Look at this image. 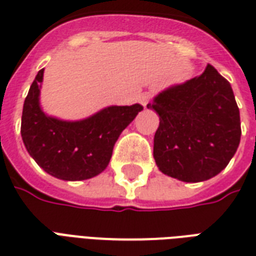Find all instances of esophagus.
<instances>
[{
    "label": "esophagus",
    "instance_id": "1",
    "mask_svg": "<svg viewBox=\"0 0 256 256\" xmlns=\"http://www.w3.org/2000/svg\"><path fill=\"white\" fill-rule=\"evenodd\" d=\"M152 92H142L140 96V104L144 106V108H146L148 104H150V100H152Z\"/></svg>",
    "mask_w": 256,
    "mask_h": 256
}]
</instances>
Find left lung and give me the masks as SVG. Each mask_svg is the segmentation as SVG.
I'll use <instances>...</instances> for the list:
<instances>
[{
	"label": "left lung",
	"mask_w": 256,
	"mask_h": 256,
	"mask_svg": "<svg viewBox=\"0 0 256 256\" xmlns=\"http://www.w3.org/2000/svg\"><path fill=\"white\" fill-rule=\"evenodd\" d=\"M160 114L154 160L164 174L202 182L226 168L240 142V116L230 82L212 65L156 96Z\"/></svg>",
	"instance_id": "1"
}]
</instances>
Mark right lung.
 <instances>
[{
	"instance_id": "add662e5",
	"label": "right lung",
	"mask_w": 256,
	"mask_h": 256,
	"mask_svg": "<svg viewBox=\"0 0 256 256\" xmlns=\"http://www.w3.org/2000/svg\"><path fill=\"white\" fill-rule=\"evenodd\" d=\"M42 78L44 69L30 86L22 110L21 136L26 150L56 178L84 180L96 176L108 168L118 136L144 106H110L88 120H60L40 108Z\"/></svg>"
}]
</instances>
